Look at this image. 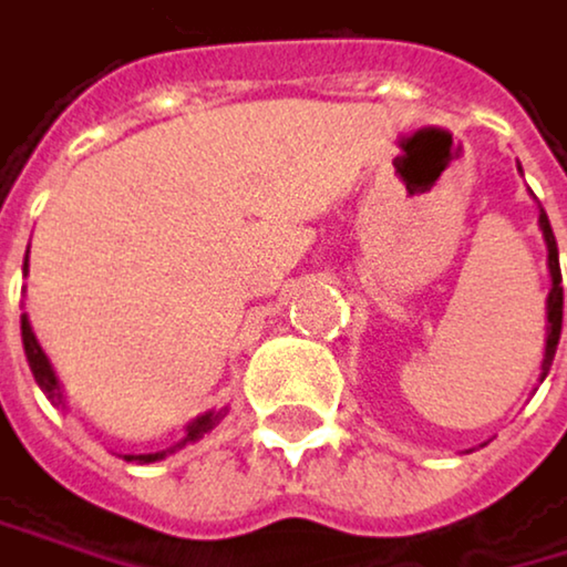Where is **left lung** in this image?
I'll use <instances>...</instances> for the list:
<instances>
[{
  "instance_id": "left-lung-1",
  "label": "left lung",
  "mask_w": 567,
  "mask_h": 567,
  "mask_svg": "<svg viewBox=\"0 0 567 567\" xmlns=\"http://www.w3.org/2000/svg\"><path fill=\"white\" fill-rule=\"evenodd\" d=\"M537 227L544 234V245H548V271H551V292H548V337H544V360H540V381L548 378V370L555 363V350H558V340H561V309H565V292H561V265H558V241H555V230H551V220L548 214H537Z\"/></svg>"
}]
</instances>
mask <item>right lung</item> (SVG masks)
Segmentation results:
<instances>
[{
    "instance_id": "1",
    "label": "right lung",
    "mask_w": 567,
    "mask_h": 567,
    "mask_svg": "<svg viewBox=\"0 0 567 567\" xmlns=\"http://www.w3.org/2000/svg\"><path fill=\"white\" fill-rule=\"evenodd\" d=\"M27 261H30V248H27ZM23 275H27V265H23ZM23 350H27V360H30V370H33V378H37V384H40V391L60 408L63 404V388H60V378H56V370H53V363H50V357L43 353V347H40V340H37V333H33V326H30V316L23 312ZM227 415V408H220V411H204L200 419H193L189 425H186V435L176 442V445H169V449H163V452H142V455H125L128 463H159V460H166L169 452H176V449H183V445H189V442H197V439H204L214 425H220V419Z\"/></svg>"
}]
</instances>
